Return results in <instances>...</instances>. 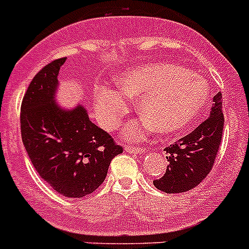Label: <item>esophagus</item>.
<instances>
[{
    "label": "esophagus",
    "mask_w": 249,
    "mask_h": 249,
    "mask_svg": "<svg viewBox=\"0 0 249 249\" xmlns=\"http://www.w3.org/2000/svg\"><path fill=\"white\" fill-rule=\"evenodd\" d=\"M125 151L129 153H143L145 152V148L143 147H135V145H125Z\"/></svg>",
    "instance_id": "obj_1"
}]
</instances>
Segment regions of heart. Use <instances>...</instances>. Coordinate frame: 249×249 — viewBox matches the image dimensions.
Wrapping results in <instances>:
<instances>
[{"label": "heart", "mask_w": 249, "mask_h": 249, "mask_svg": "<svg viewBox=\"0 0 249 249\" xmlns=\"http://www.w3.org/2000/svg\"><path fill=\"white\" fill-rule=\"evenodd\" d=\"M115 83L119 90L97 88L96 110L104 128L112 130L128 111V97H139L138 108L144 116L125 128L124 135L129 139L142 137L153 126L162 134L183 130L196 120L210 97L205 79L169 62L125 70Z\"/></svg>", "instance_id": "b5f03b06"}]
</instances>
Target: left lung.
<instances>
[{"label":"left lung","instance_id":"8db88e82","mask_svg":"<svg viewBox=\"0 0 249 249\" xmlns=\"http://www.w3.org/2000/svg\"><path fill=\"white\" fill-rule=\"evenodd\" d=\"M224 114L221 92L213 96L210 116L191 134L165 148L166 173L153 180L165 193H183L196 188L212 170L223 138Z\"/></svg>","mask_w":249,"mask_h":249}]
</instances>
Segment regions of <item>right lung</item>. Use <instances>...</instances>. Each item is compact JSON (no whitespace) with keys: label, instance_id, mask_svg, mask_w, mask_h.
Wrapping results in <instances>:
<instances>
[{"label":"right lung","instance_id":"add662e5","mask_svg":"<svg viewBox=\"0 0 249 249\" xmlns=\"http://www.w3.org/2000/svg\"><path fill=\"white\" fill-rule=\"evenodd\" d=\"M66 57L44 66L21 102V138L39 177L61 196L82 198L104 183L111 160L123 152L108 133L89 120L84 106L68 110L54 100Z\"/></svg>","mask_w":249,"mask_h":249}]
</instances>
